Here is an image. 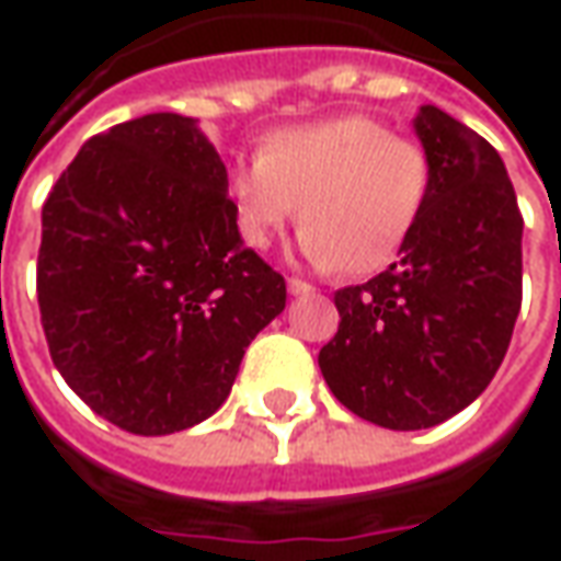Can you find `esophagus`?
I'll list each match as a JSON object with an SVG mask.
<instances>
[{
	"instance_id": "obj_1",
	"label": "esophagus",
	"mask_w": 561,
	"mask_h": 561,
	"mask_svg": "<svg viewBox=\"0 0 561 561\" xmlns=\"http://www.w3.org/2000/svg\"><path fill=\"white\" fill-rule=\"evenodd\" d=\"M287 289L293 296H305V293H311V284L308 280H301V277H287Z\"/></svg>"
}]
</instances>
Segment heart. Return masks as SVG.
Segmentation results:
<instances>
[{
    "instance_id": "b5f03b06",
    "label": "heart",
    "mask_w": 561,
    "mask_h": 561,
    "mask_svg": "<svg viewBox=\"0 0 561 561\" xmlns=\"http://www.w3.org/2000/svg\"><path fill=\"white\" fill-rule=\"evenodd\" d=\"M432 178V157L420 141L351 114L265 138L260 157L229 174V198L248 248H268L299 205L305 256L363 277L408 248Z\"/></svg>"
}]
</instances>
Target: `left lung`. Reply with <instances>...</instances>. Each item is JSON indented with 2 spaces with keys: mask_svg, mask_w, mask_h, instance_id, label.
<instances>
[{
  "mask_svg": "<svg viewBox=\"0 0 561 561\" xmlns=\"http://www.w3.org/2000/svg\"><path fill=\"white\" fill-rule=\"evenodd\" d=\"M414 126L435 169L426 214L387 272L337 289L320 351L332 396L399 432L438 426L490 387L523 305V214L499 150L435 105Z\"/></svg>",
  "mask_w": 561,
  "mask_h": 561,
  "instance_id": "left-lung-1",
  "label": "left lung"
}]
</instances>
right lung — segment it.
Listing matches in <instances>:
<instances>
[{
	"instance_id": "add662e5",
	"label": "right lung",
	"mask_w": 561,
	"mask_h": 561,
	"mask_svg": "<svg viewBox=\"0 0 561 561\" xmlns=\"http://www.w3.org/2000/svg\"><path fill=\"white\" fill-rule=\"evenodd\" d=\"M226 186L193 117L145 114L93 135L47 196L35 289L50 359L123 432L208 420L287 305Z\"/></svg>"
}]
</instances>
